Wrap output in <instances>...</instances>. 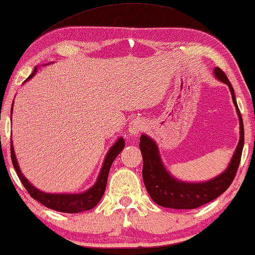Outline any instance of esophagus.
Segmentation results:
<instances>
[{
  "label": "esophagus",
  "mask_w": 255,
  "mask_h": 255,
  "mask_svg": "<svg viewBox=\"0 0 255 255\" xmlns=\"http://www.w3.org/2000/svg\"><path fill=\"white\" fill-rule=\"evenodd\" d=\"M144 122L139 120V118H135V120H133L130 123V127H128V131H130V133H132L134 135H138L139 134V132L141 130H144Z\"/></svg>",
  "instance_id": "1"
}]
</instances>
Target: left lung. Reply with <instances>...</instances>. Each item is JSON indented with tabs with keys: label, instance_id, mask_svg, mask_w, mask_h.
Masks as SVG:
<instances>
[{
	"label": "left lung",
	"instance_id": "8db88e82",
	"mask_svg": "<svg viewBox=\"0 0 255 255\" xmlns=\"http://www.w3.org/2000/svg\"><path fill=\"white\" fill-rule=\"evenodd\" d=\"M214 75L230 87L233 103L237 108L240 120V140L234 152L229 167L223 174L205 183H183L174 179L168 174L161 164L157 145L153 140L143 134L140 137L139 147L143 156V179L145 187L154 203L163 207L177 208V210H192L210 203L223 194L232 184L239 167L244 147V123L239 108H238L236 95L229 78L220 68L214 69Z\"/></svg>",
	"mask_w": 255,
	"mask_h": 255
}]
</instances>
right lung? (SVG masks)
<instances>
[{
	"instance_id": "obj_1",
	"label": "right lung",
	"mask_w": 255,
	"mask_h": 255,
	"mask_svg": "<svg viewBox=\"0 0 255 255\" xmlns=\"http://www.w3.org/2000/svg\"><path fill=\"white\" fill-rule=\"evenodd\" d=\"M36 68L32 71V74L26 78L28 81L29 78H31L35 75ZM12 111V110H11ZM125 146V141L123 138H120L117 140V143L114 144V146L110 148V151L108 152L107 157H105L103 167H102L101 173L96 184L92 186L90 190H88L87 192L81 193V194H51V193H45L42 191H38L37 188H35L32 185L29 183L28 180L23 177V174L19 171V167L17 165V160H16L14 148H12V144L10 143V156L11 161L14 165V168L16 170V173L23 184V186L25 187V190L28 191V193L30 194L31 198H34L35 200H37L38 203L44 205L45 207L51 208V210L58 211V212H64V213H77V212H83V211H88L94 208L96 205L99 203L101 198L103 197L105 187H107V181L109 171L116 157L120 154V152L123 150Z\"/></svg>"
}]
</instances>
